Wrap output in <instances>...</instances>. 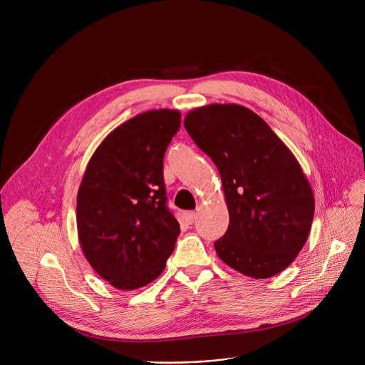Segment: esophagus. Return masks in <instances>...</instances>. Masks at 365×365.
I'll return each mask as SVG.
<instances>
[{"label":"esophagus","instance_id":"esophagus-1","mask_svg":"<svg viewBox=\"0 0 365 365\" xmlns=\"http://www.w3.org/2000/svg\"><path fill=\"white\" fill-rule=\"evenodd\" d=\"M183 217H185V220H186L187 223L192 225V223L195 222V219H197V213H195V212H185V213H183Z\"/></svg>","mask_w":365,"mask_h":365}]
</instances>
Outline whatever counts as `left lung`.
I'll use <instances>...</instances> for the list:
<instances>
[{"label": "left lung", "mask_w": 365, "mask_h": 365, "mask_svg": "<svg viewBox=\"0 0 365 365\" xmlns=\"http://www.w3.org/2000/svg\"><path fill=\"white\" fill-rule=\"evenodd\" d=\"M183 124L220 173L229 212L227 231L215 242L220 260L259 279L282 272L308 240L315 212L312 187L293 152L241 105L201 106Z\"/></svg>", "instance_id": "1"}]
</instances>
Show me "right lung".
I'll return each instance as SVG.
<instances>
[{
	"label": "right lung",
	"mask_w": 365,
	"mask_h": 365,
	"mask_svg": "<svg viewBox=\"0 0 365 365\" xmlns=\"http://www.w3.org/2000/svg\"><path fill=\"white\" fill-rule=\"evenodd\" d=\"M180 127L153 109L112 130L91 155L76 195L81 250L112 287L130 292L161 275L180 234L167 208L163 160Z\"/></svg>",
	"instance_id": "right-lung-1"
}]
</instances>
